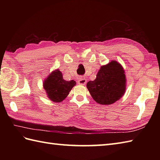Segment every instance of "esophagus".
<instances>
[{"instance_id":"1","label":"esophagus","mask_w":160,"mask_h":160,"mask_svg":"<svg viewBox=\"0 0 160 160\" xmlns=\"http://www.w3.org/2000/svg\"><path fill=\"white\" fill-rule=\"evenodd\" d=\"M86 82H87V80L85 78H80V79H79V80H78V84H80V85H84V84H86Z\"/></svg>"}]
</instances>
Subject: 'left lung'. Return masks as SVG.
Returning <instances> with one entry per match:
<instances>
[{
	"label": "left lung",
	"instance_id": "8db88e82",
	"mask_svg": "<svg viewBox=\"0 0 160 160\" xmlns=\"http://www.w3.org/2000/svg\"><path fill=\"white\" fill-rule=\"evenodd\" d=\"M126 87L124 68L115 60L101 66L96 79L87 84L93 99L102 105H110L120 100L124 96Z\"/></svg>",
	"mask_w": 160,
	"mask_h": 160
}]
</instances>
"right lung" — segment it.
<instances>
[{
    "instance_id": "add662e5",
    "label": "right lung",
    "mask_w": 160,
    "mask_h": 160,
    "mask_svg": "<svg viewBox=\"0 0 160 160\" xmlns=\"http://www.w3.org/2000/svg\"><path fill=\"white\" fill-rule=\"evenodd\" d=\"M76 84V81L73 80L70 81L64 80L62 72L57 69L44 80L43 89L50 100L53 102H60L67 97Z\"/></svg>"
}]
</instances>
